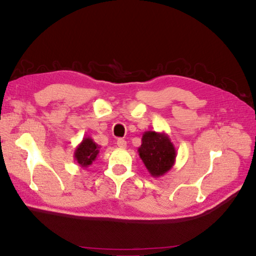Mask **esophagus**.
I'll use <instances>...</instances> for the list:
<instances>
[{"instance_id": "1", "label": "esophagus", "mask_w": 256, "mask_h": 256, "mask_svg": "<svg viewBox=\"0 0 256 256\" xmlns=\"http://www.w3.org/2000/svg\"><path fill=\"white\" fill-rule=\"evenodd\" d=\"M118 146L120 149H125L126 148V141L124 138H118Z\"/></svg>"}]
</instances>
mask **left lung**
Wrapping results in <instances>:
<instances>
[{
	"label": "left lung",
	"mask_w": 256,
	"mask_h": 256,
	"mask_svg": "<svg viewBox=\"0 0 256 256\" xmlns=\"http://www.w3.org/2000/svg\"><path fill=\"white\" fill-rule=\"evenodd\" d=\"M138 156L149 174L157 178L170 172L176 162V149L164 132L146 131L142 136Z\"/></svg>",
	"instance_id": "8db88e82"
}]
</instances>
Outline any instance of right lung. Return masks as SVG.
<instances>
[{
    "mask_svg": "<svg viewBox=\"0 0 256 256\" xmlns=\"http://www.w3.org/2000/svg\"><path fill=\"white\" fill-rule=\"evenodd\" d=\"M99 146L92 138L86 136L74 150V160L81 168H86L92 164L99 154Z\"/></svg>",
    "mask_w": 256,
    "mask_h": 256,
    "instance_id": "1",
    "label": "right lung"
}]
</instances>
